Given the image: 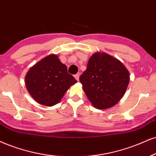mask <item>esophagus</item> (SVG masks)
<instances>
[{"mask_svg":"<svg viewBox=\"0 0 156 156\" xmlns=\"http://www.w3.org/2000/svg\"><path fill=\"white\" fill-rule=\"evenodd\" d=\"M74 77L77 81H79V79H80V73H77L76 74L74 75Z\"/></svg>","mask_w":156,"mask_h":156,"instance_id":"1","label":"esophagus"}]
</instances>
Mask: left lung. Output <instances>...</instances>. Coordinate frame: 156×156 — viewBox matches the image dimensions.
Returning a JSON list of instances; mask_svg holds the SVG:
<instances>
[{
    "label": "left lung",
    "instance_id": "obj_1",
    "mask_svg": "<svg viewBox=\"0 0 156 156\" xmlns=\"http://www.w3.org/2000/svg\"><path fill=\"white\" fill-rule=\"evenodd\" d=\"M80 81L93 106L106 109L124 96L129 82V73L116 58L105 53H95L89 59Z\"/></svg>",
    "mask_w": 156,
    "mask_h": 156
}]
</instances>
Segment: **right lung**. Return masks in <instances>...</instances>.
Returning <instances> with one entry per match:
<instances>
[{
    "instance_id": "right-lung-1",
    "label": "right lung",
    "mask_w": 156,
    "mask_h": 156,
    "mask_svg": "<svg viewBox=\"0 0 156 156\" xmlns=\"http://www.w3.org/2000/svg\"><path fill=\"white\" fill-rule=\"evenodd\" d=\"M77 82L67 72L56 55L44 58L34 65L25 76L30 95L40 104L52 106L61 101L72 84Z\"/></svg>"
}]
</instances>
